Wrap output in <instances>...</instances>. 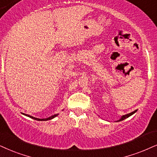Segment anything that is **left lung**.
<instances>
[{
	"label": "left lung",
	"mask_w": 157,
	"mask_h": 157,
	"mask_svg": "<svg viewBox=\"0 0 157 157\" xmlns=\"http://www.w3.org/2000/svg\"><path fill=\"white\" fill-rule=\"evenodd\" d=\"M136 112H137V110H135L134 112H131V113H130V114H125V115H123V116L121 117V118L120 119V120H117V122H120V121L125 120L126 118H128V117H130V116H131V115L133 114L134 113H136ZM98 117H99V116H98Z\"/></svg>",
	"instance_id": "left-lung-1"
}]
</instances>
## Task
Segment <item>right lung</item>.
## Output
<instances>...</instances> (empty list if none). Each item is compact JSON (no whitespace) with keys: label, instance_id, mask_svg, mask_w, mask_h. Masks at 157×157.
I'll use <instances>...</instances> for the list:
<instances>
[{"label":"right lung","instance_id":"obj_1","mask_svg":"<svg viewBox=\"0 0 157 157\" xmlns=\"http://www.w3.org/2000/svg\"><path fill=\"white\" fill-rule=\"evenodd\" d=\"M22 114H25L26 115L27 117H30L32 119H33V120H38V121H45V120H51V119H53L56 117H57L59 115V114H54V115H52V116L50 117H48L46 119H39V118H36V117H34L33 116H30V115H28V114H26L25 113H21Z\"/></svg>","mask_w":157,"mask_h":157}]
</instances>
